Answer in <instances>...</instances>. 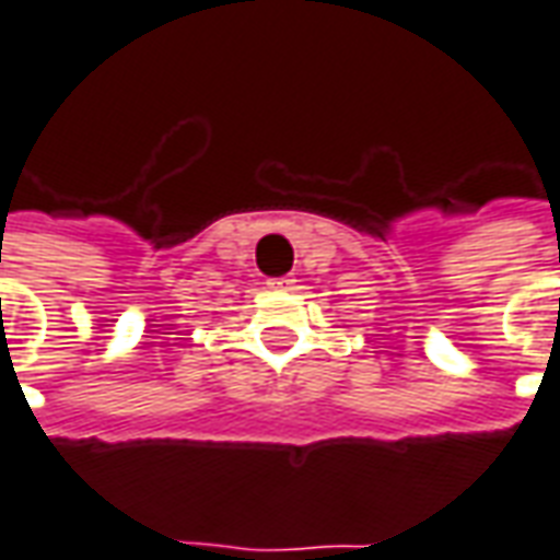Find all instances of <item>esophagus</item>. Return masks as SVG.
I'll return each mask as SVG.
<instances>
[{
	"instance_id": "esophagus-1",
	"label": "esophagus",
	"mask_w": 560,
	"mask_h": 560,
	"mask_svg": "<svg viewBox=\"0 0 560 560\" xmlns=\"http://www.w3.org/2000/svg\"><path fill=\"white\" fill-rule=\"evenodd\" d=\"M268 289H273V292H289V289H295V277H273V280H268Z\"/></svg>"
}]
</instances>
